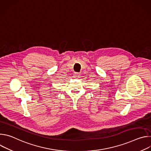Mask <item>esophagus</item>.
<instances>
[{
    "mask_svg": "<svg viewBox=\"0 0 151 151\" xmlns=\"http://www.w3.org/2000/svg\"><path fill=\"white\" fill-rule=\"evenodd\" d=\"M75 78H80V74L79 73H75L74 74V76H73Z\"/></svg>",
    "mask_w": 151,
    "mask_h": 151,
    "instance_id": "34e87169",
    "label": "esophagus"
}]
</instances>
